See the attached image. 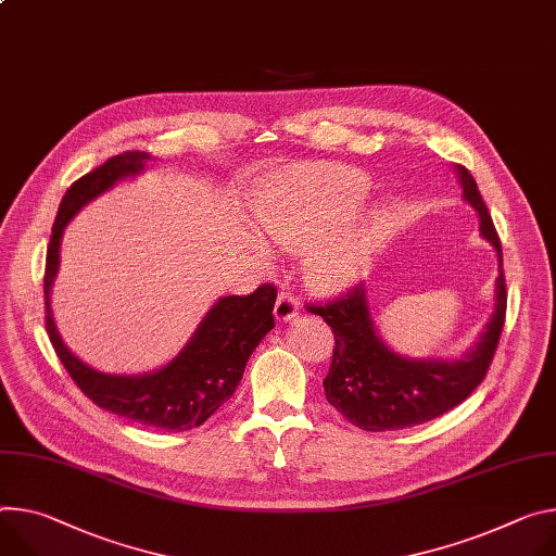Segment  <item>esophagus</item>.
Segmentation results:
<instances>
[{
    "label": "esophagus",
    "mask_w": 556,
    "mask_h": 556,
    "mask_svg": "<svg viewBox=\"0 0 556 556\" xmlns=\"http://www.w3.org/2000/svg\"><path fill=\"white\" fill-rule=\"evenodd\" d=\"M296 315H299L296 296H294L292 292H288V290L279 292L277 304H275V319H277L279 324H288V321H292Z\"/></svg>",
    "instance_id": "obj_1"
}]
</instances>
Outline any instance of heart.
Wrapping results in <instances>:
<instances>
[{
	"label": "heart",
	"mask_w": 556,
	"mask_h": 556,
	"mask_svg": "<svg viewBox=\"0 0 556 556\" xmlns=\"http://www.w3.org/2000/svg\"><path fill=\"white\" fill-rule=\"evenodd\" d=\"M368 188L364 173L337 164L283 170L255 194V224L275 248L294 255L311 249L308 283L337 292L362 279L386 239L381 211L355 213Z\"/></svg>",
	"instance_id": "obj_1"
}]
</instances>
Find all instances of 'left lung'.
Returning a JSON list of instances; mask_svg holds the SVG:
<instances>
[{
    "mask_svg": "<svg viewBox=\"0 0 556 556\" xmlns=\"http://www.w3.org/2000/svg\"><path fill=\"white\" fill-rule=\"evenodd\" d=\"M452 170L462 184V199L475 208L479 232L494 248L498 262L492 315L462 357L417 359L390 348L375 326L366 286L332 304L311 306V313L324 317L334 334L332 366L324 379L326 399L362 430H401L452 410L483 381L494 357L508 299L501 241L470 170L459 164Z\"/></svg>",
    "mask_w": 556,
    "mask_h": 556,
    "instance_id": "obj_1",
    "label": "left lung"
}]
</instances>
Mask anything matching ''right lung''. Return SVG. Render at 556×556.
<instances>
[{"mask_svg":"<svg viewBox=\"0 0 556 556\" xmlns=\"http://www.w3.org/2000/svg\"><path fill=\"white\" fill-rule=\"evenodd\" d=\"M150 162L153 155L130 150L111 157L66 190L46 255V330L64 368L94 406L148 428L181 432L204 424L237 390L252 350L275 328L277 290L273 286H262L245 296H219L177 355L162 368L141 375H111L79 359L62 339L50 308L62 237L71 219L122 179L143 175Z\"/></svg>","mask_w":556,"mask_h":556,"instance_id":"1","label":"right lung"}]
</instances>
